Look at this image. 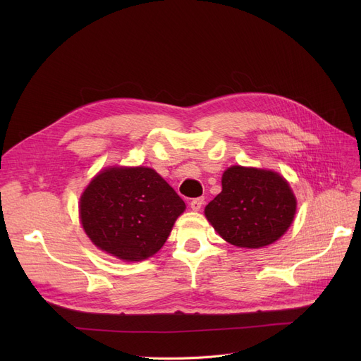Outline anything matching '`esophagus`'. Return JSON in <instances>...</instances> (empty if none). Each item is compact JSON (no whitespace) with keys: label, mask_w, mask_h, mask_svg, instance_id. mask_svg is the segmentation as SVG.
Segmentation results:
<instances>
[{"label":"esophagus","mask_w":361,"mask_h":361,"mask_svg":"<svg viewBox=\"0 0 361 361\" xmlns=\"http://www.w3.org/2000/svg\"><path fill=\"white\" fill-rule=\"evenodd\" d=\"M203 203H204L203 197H196V199L190 200V207L193 211H200V207L203 206Z\"/></svg>","instance_id":"esophagus-1"}]
</instances>
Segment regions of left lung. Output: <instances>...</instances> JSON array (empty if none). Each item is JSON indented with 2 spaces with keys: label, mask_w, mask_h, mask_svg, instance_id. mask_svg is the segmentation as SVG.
<instances>
[{
  "label": "left lung",
  "mask_w": 361,
  "mask_h": 361,
  "mask_svg": "<svg viewBox=\"0 0 361 361\" xmlns=\"http://www.w3.org/2000/svg\"><path fill=\"white\" fill-rule=\"evenodd\" d=\"M297 202L278 173L231 166L222 176V192L204 207L218 234L237 247L272 244L291 225Z\"/></svg>",
  "instance_id": "left-lung-1"
}]
</instances>
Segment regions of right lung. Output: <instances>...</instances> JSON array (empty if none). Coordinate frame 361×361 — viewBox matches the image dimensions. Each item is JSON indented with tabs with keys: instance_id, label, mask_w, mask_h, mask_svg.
Wrapping results in <instances>:
<instances>
[{
	"instance_id": "add662e5",
	"label": "right lung",
	"mask_w": 361,
	"mask_h": 361,
	"mask_svg": "<svg viewBox=\"0 0 361 361\" xmlns=\"http://www.w3.org/2000/svg\"><path fill=\"white\" fill-rule=\"evenodd\" d=\"M185 204L150 168H108L94 177L80 199L82 225L101 250L137 262L166 241Z\"/></svg>"
}]
</instances>
